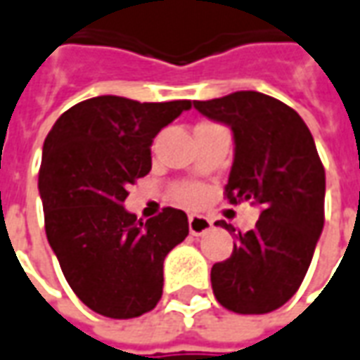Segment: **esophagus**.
Returning a JSON list of instances; mask_svg holds the SVG:
<instances>
[{
    "instance_id": "obj_1",
    "label": "esophagus",
    "mask_w": 360,
    "mask_h": 360,
    "mask_svg": "<svg viewBox=\"0 0 360 360\" xmlns=\"http://www.w3.org/2000/svg\"><path fill=\"white\" fill-rule=\"evenodd\" d=\"M212 229V221L202 214H189V231L193 236H200Z\"/></svg>"
}]
</instances>
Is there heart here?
Masks as SVG:
<instances>
[{"mask_svg": "<svg viewBox=\"0 0 360 360\" xmlns=\"http://www.w3.org/2000/svg\"><path fill=\"white\" fill-rule=\"evenodd\" d=\"M205 195V191L200 185H195V183H189V185H181L175 189V197L181 200V202H187V205H195L199 202Z\"/></svg>", "mask_w": 360, "mask_h": 360, "instance_id": "heart-1", "label": "heart"}]
</instances>
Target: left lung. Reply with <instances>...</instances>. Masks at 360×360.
<instances>
[{"label": "left lung", "mask_w": 360, "mask_h": 360, "mask_svg": "<svg viewBox=\"0 0 360 360\" xmlns=\"http://www.w3.org/2000/svg\"><path fill=\"white\" fill-rule=\"evenodd\" d=\"M193 106L232 129L231 202L250 200L260 219L248 232L214 222L236 238L212 266L214 297L234 314H268L297 292L325 221V169L302 116L262 92L240 90Z\"/></svg>", "instance_id": "1"}]
</instances>
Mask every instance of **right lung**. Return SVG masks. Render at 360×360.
Wrapping results in <instances>:
<instances>
[{"mask_svg": "<svg viewBox=\"0 0 360 360\" xmlns=\"http://www.w3.org/2000/svg\"><path fill=\"white\" fill-rule=\"evenodd\" d=\"M191 100L96 96L55 122L43 146L39 195L46 240L78 300L112 319L151 311L163 293V260L189 234L187 214L163 209L138 221L128 185L151 169L153 138Z\"/></svg>", "mask_w": 360, "mask_h": 360, "instance_id": "1", "label": "right lung"}]
</instances>
